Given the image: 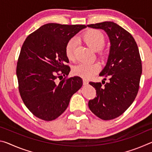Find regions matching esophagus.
<instances>
[{
	"label": "esophagus",
	"instance_id": "34e87169",
	"mask_svg": "<svg viewBox=\"0 0 152 152\" xmlns=\"http://www.w3.org/2000/svg\"><path fill=\"white\" fill-rule=\"evenodd\" d=\"M88 84V81L86 79H83V84L84 85H86V84Z\"/></svg>",
	"mask_w": 152,
	"mask_h": 152
}]
</instances>
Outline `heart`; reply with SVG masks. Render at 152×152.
<instances>
[{
    "label": "heart",
    "mask_w": 152,
    "mask_h": 152,
    "mask_svg": "<svg viewBox=\"0 0 152 152\" xmlns=\"http://www.w3.org/2000/svg\"><path fill=\"white\" fill-rule=\"evenodd\" d=\"M82 40L87 46L93 51H99L104 47L105 39L103 34L99 31L91 29L86 31L82 35ZM76 41L71 39L68 41L65 47V53L67 58L70 61L74 60V51L76 46ZM101 56L103 55L101 53ZM101 70V66L99 63L80 64L76 66L72 70L74 75L85 79H89Z\"/></svg>",
    "instance_id": "heart-1"
}]
</instances>
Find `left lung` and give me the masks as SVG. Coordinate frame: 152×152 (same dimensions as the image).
<instances>
[{
  "instance_id": "1",
  "label": "left lung",
  "mask_w": 152,
  "mask_h": 152,
  "mask_svg": "<svg viewBox=\"0 0 152 152\" xmlns=\"http://www.w3.org/2000/svg\"><path fill=\"white\" fill-rule=\"evenodd\" d=\"M87 26L104 30L110 43L107 64L99 74L104 78L102 83L89 82L96 90V97L90 100L88 107L100 119L111 120L121 115L137 94L142 73L139 49L133 36L115 23L105 21ZM106 77L110 81L105 83Z\"/></svg>"
}]
</instances>
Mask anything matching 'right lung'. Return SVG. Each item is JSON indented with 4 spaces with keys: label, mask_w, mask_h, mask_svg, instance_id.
<instances>
[{
    "label": "right lung",
    "mask_w": 152,
    "mask_h": 152,
    "mask_svg": "<svg viewBox=\"0 0 152 152\" xmlns=\"http://www.w3.org/2000/svg\"><path fill=\"white\" fill-rule=\"evenodd\" d=\"M86 27L48 23L31 33L23 44L16 71L19 91L25 106L39 119L50 121L60 116L82 87L78 76L64 78L58 84L56 80L70 71L66 43Z\"/></svg>",
    "instance_id": "right-lung-1"
}]
</instances>
